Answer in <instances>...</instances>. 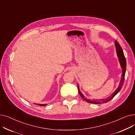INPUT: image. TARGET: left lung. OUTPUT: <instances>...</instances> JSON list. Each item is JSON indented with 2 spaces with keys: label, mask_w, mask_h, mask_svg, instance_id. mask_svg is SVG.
Instances as JSON below:
<instances>
[{
  "label": "left lung",
  "mask_w": 135,
  "mask_h": 135,
  "mask_svg": "<svg viewBox=\"0 0 135 135\" xmlns=\"http://www.w3.org/2000/svg\"><path fill=\"white\" fill-rule=\"evenodd\" d=\"M115 49H116V51H117V56L118 57V60L119 61V63L120 64V66L122 67V76H121V79H120L119 86L118 87V88L115 90V91L110 96H109V97H107L106 99H101V100H88V99H86L84 97V96L83 95V94L81 93L80 89H79V87L78 85V91L79 93L80 94V95L81 96V97L84 99L86 102L90 103H94V104H100L101 103H106L108 101H109L110 100H111L120 91V90L122 89V86L124 84V78H125V72H126V59L125 57V56L124 54V52L123 50H122L121 46L119 45V44L118 42L115 41Z\"/></svg>",
  "instance_id": "left-lung-1"
}]
</instances>
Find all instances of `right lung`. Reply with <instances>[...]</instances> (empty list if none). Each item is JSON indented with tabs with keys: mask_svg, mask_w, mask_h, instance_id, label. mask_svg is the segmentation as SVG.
I'll return each mask as SVG.
<instances>
[{
	"mask_svg": "<svg viewBox=\"0 0 135 135\" xmlns=\"http://www.w3.org/2000/svg\"><path fill=\"white\" fill-rule=\"evenodd\" d=\"M35 104L39 105H40V106H45V105H46V104H36V103H35Z\"/></svg>",
	"mask_w": 135,
	"mask_h": 135,
	"instance_id": "add662e5",
	"label": "right lung"
}]
</instances>
